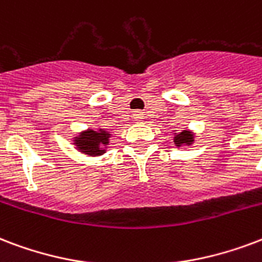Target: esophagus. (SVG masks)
Masks as SVG:
<instances>
[{
	"label": "esophagus",
	"mask_w": 262,
	"mask_h": 262,
	"mask_svg": "<svg viewBox=\"0 0 262 262\" xmlns=\"http://www.w3.org/2000/svg\"><path fill=\"white\" fill-rule=\"evenodd\" d=\"M143 118H144V114L141 113V111H135L133 113V119L140 122V121H143Z\"/></svg>",
	"instance_id": "34e87169"
}]
</instances>
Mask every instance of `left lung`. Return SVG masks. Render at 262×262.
<instances>
[{"label":"left lung","instance_id":"left-lung-1","mask_svg":"<svg viewBox=\"0 0 262 262\" xmlns=\"http://www.w3.org/2000/svg\"><path fill=\"white\" fill-rule=\"evenodd\" d=\"M174 143L177 145L191 144V143H192V135H191V133H189V132H187V130L181 132L180 135H177L174 137Z\"/></svg>","mask_w":262,"mask_h":262}]
</instances>
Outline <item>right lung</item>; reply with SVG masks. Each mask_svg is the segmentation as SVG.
<instances>
[{
	"label": "right lung",
	"instance_id": "1",
	"mask_svg": "<svg viewBox=\"0 0 262 262\" xmlns=\"http://www.w3.org/2000/svg\"><path fill=\"white\" fill-rule=\"evenodd\" d=\"M108 133L107 132H93L88 130L86 133H83L81 137H78L77 147L82 152L89 154V155H101L104 152V149L101 148L100 145L107 144L108 143Z\"/></svg>",
	"mask_w": 262,
	"mask_h": 262
}]
</instances>
